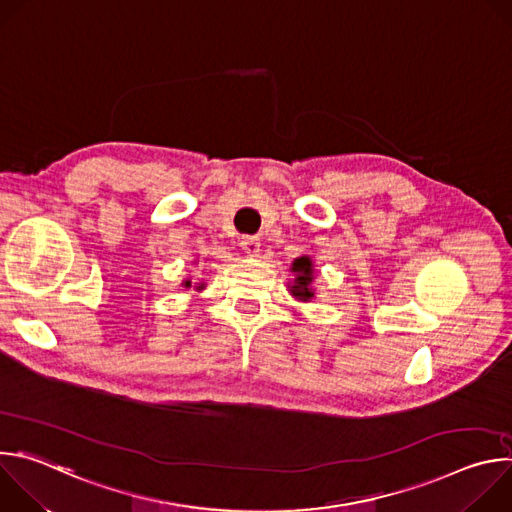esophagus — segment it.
<instances>
[{"label":"esophagus","mask_w":512,"mask_h":512,"mask_svg":"<svg viewBox=\"0 0 512 512\" xmlns=\"http://www.w3.org/2000/svg\"><path fill=\"white\" fill-rule=\"evenodd\" d=\"M259 247H261V243H259L257 237H243V239H241V249H243L247 255H251V257L259 253Z\"/></svg>","instance_id":"esophagus-1"}]
</instances>
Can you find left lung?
I'll return each instance as SVG.
<instances>
[{
  "mask_svg": "<svg viewBox=\"0 0 512 512\" xmlns=\"http://www.w3.org/2000/svg\"><path fill=\"white\" fill-rule=\"evenodd\" d=\"M291 271H294L296 279L294 285L289 287L291 296L298 298V300H312L314 298V291H312V281H314V263L308 255L298 257L294 263H291Z\"/></svg>",
  "mask_w": 512,
  "mask_h": 512,
  "instance_id": "obj_1",
  "label": "left lung"
}]
</instances>
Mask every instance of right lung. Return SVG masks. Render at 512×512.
<instances>
[{
	"label": "right lung",
	"mask_w": 512,
	"mask_h": 512,
	"mask_svg": "<svg viewBox=\"0 0 512 512\" xmlns=\"http://www.w3.org/2000/svg\"><path fill=\"white\" fill-rule=\"evenodd\" d=\"M182 285H184V287H190V285H192V281H190V279H186ZM202 285H204V283H198V285H196V289H202Z\"/></svg>",
	"instance_id": "add662e5"
}]
</instances>
